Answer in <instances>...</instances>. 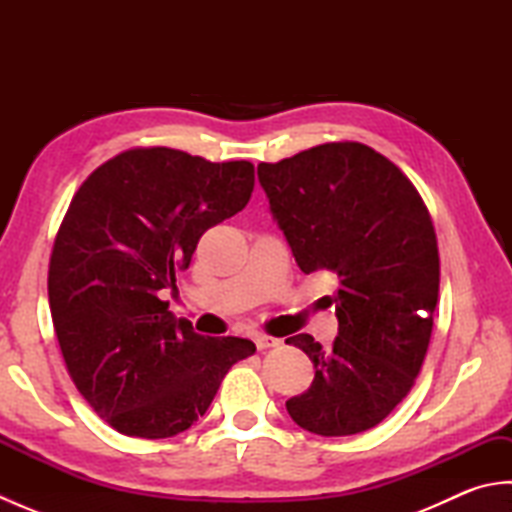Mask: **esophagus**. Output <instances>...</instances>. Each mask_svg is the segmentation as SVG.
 <instances>
[{
    "label": "esophagus",
    "mask_w": 512,
    "mask_h": 512,
    "mask_svg": "<svg viewBox=\"0 0 512 512\" xmlns=\"http://www.w3.org/2000/svg\"><path fill=\"white\" fill-rule=\"evenodd\" d=\"M255 345H257V350H268V347H277L279 339H275V336H268V334H255Z\"/></svg>",
    "instance_id": "obj_1"
}]
</instances>
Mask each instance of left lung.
Returning <instances> with one entry per match:
<instances>
[{
	"mask_svg": "<svg viewBox=\"0 0 512 512\" xmlns=\"http://www.w3.org/2000/svg\"><path fill=\"white\" fill-rule=\"evenodd\" d=\"M257 178L303 273L330 270L339 336L286 343L308 354L314 380L286 409L317 436H354L402 402L427 356L440 288L438 239L411 180L361 143H325Z\"/></svg>",
	"mask_w": 512,
	"mask_h": 512,
	"instance_id": "obj_1",
	"label": "left lung"
}]
</instances>
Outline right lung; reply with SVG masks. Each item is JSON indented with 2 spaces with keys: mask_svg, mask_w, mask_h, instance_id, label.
Returning <instances> with one entry per match:
<instances>
[{
  "mask_svg": "<svg viewBox=\"0 0 512 512\" xmlns=\"http://www.w3.org/2000/svg\"><path fill=\"white\" fill-rule=\"evenodd\" d=\"M253 187L248 160L138 147L74 193L50 255L52 323L76 389L123 436L187 431L228 369L255 354L248 339L193 332L160 299L204 231L242 211Z\"/></svg>",
  "mask_w": 512,
  "mask_h": 512,
  "instance_id": "right-lung-1",
  "label": "right lung"
}]
</instances>
